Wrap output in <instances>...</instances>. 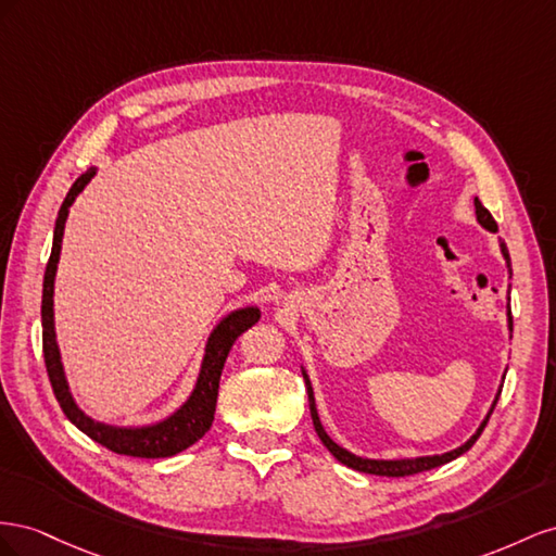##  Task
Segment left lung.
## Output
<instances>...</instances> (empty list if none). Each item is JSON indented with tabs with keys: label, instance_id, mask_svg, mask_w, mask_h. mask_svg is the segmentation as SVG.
I'll list each match as a JSON object with an SVG mask.
<instances>
[{
	"label": "left lung",
	"instance_id": "8db88e82",
	"mask_svg": "<svg viewBox=\"0 0 556 556\" xmlns=\"http://www.w3.org/2000/svg\"><path fill=\"white\" fill-rule=\"evenodd\" d=\"M475 216H478L480 226L486 228L489 232H496V230H498L494 216H491V214L482 207V202H480L478 198H475ZM501 253H503V258H505V263H507V273H510V253H507V249H505L503 242H501ZM510 277H513V273H510ZM507 293H510V291H507ZM507 328H510V332H513V314H510V307H507ZM303 377H305V387H307V395H309V412H312L314 431H316V435L321 438V442L328 447V452H330L332 456H336L340 464H344L346 468H354V470H361V472H370V475H384V478H405V475H417V472H424V470L438 468V466H442V464H450V462H454L456 456L466 454V452L475 445V440H478L480 433L484 431V426H486V421H489V417H491V412H494V407H496V403H498L501 389H503V384H501L494 403H491V407H489V412H486L484 421L480 424L478 431H475V433L464 442L462 447H456V450L445 452V454H433V456H412V458H363V456H356V454H352V452H346L344 447H340L338 442L332 440V438L324 431V424H321V419H319V412H316L314 389H312V382H309V377H307V370H305V368H303ZM503 379H505V375H503Z\"/></svg>",
	"mask_w": 556,
	"mask_h": 556
}]
</instances>
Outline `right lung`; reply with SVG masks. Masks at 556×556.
Masks as SVG:
<instances>
[{
	"label": "right lung",
	"instance_id": "1",
	"mask_svg": "<svg viewBox=\"0 0 556 556\" xmlns=\"http://www.w3.org/2000/svg\"><path fill=\"white\" fill-rule=\"evenodd\" d=\"M98 167H90L86 174H81L70 188V193L62 202L58 212L55 230H53V249L49 265H46L43 275V295H41V326H43V361H46V372H49L51 387L55 399L65 412L67 419L84 431L94 442H100L102 447L125 454V456H139V458H163L174 456L184 452L186 447L195 445V442L210 431L216 412V395H218V379L224 372V363L230 354L235 340L242 336L247 328H251L261 319L258 307H240L216 324V328L210 332L207 344H204V356L198 382L190 391L186 403L174 409L169 417L163 421H155L149 426H114L104 424L88 417L86 412L76 405L74 395L70 391L65 368H62V356L60 346L55 340V314H53V289H55V273H58V261H60V249H62V235H65V224L70 216V207L78 193L88 186V181L94 177Z\"/></svg>",
	"mask_w": 556,
	"mask_h": 556
}]
</instances>
